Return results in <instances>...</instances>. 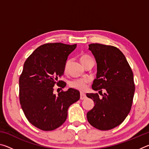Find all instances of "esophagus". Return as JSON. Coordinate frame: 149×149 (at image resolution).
I'll return each instance as SVG.
<instances>
[{"label": "esophagus", "instance_id": "obj_1", "mask_svg": "<svg viewBox=\"0 0 149 149\" xmlns=\"http://www.w3.org/2000/svg\"><path fill=\"white\" fill-rule=\"evenodd\" d=\"M86 98H87V97H86V95H85V93H80V99L81 100H84L86 99Z\"/></svg>", "mask_w": 149, "mask_h": 149}]
</instances>
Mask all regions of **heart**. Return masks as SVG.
Returning <instances> with one entry per match:
<instances>
[{"label":"heart","instance_id":"heart-1","mask_svg":"<svg viewBox=\"0 0 149 149\" xmlns=\"http://www.w3.org/2000/svg\"><path fill=\"white\" fill-rule=\"evenodd\" d=\"M92 59L88 55H82L80 58V60L81 63H84V62L87 61L88 60ZM69 61H67L65 65V69L67 68L68 65ZM89 80L88 78H79V79H75L74 80L70 81L69 83L70 86L74 89L79 90V91H84L86 89L87 85L89 83Z\"/></svg>","mask_w":149,"mask_h":149}]
</instances>
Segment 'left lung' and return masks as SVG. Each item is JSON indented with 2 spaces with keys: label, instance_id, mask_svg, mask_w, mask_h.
Wrapping results in <instances>:
<instances>
[{
  "label": "left lung",
  "instance_id": "left-lung-1",
  "mask_svg": "<svg viewBox=\"0 0 149 149\" xmlns=\"http://www.w3.org/2000/svg\"><path fill=\"white\" fill-rule=\"evenodd\" d=\"M97 62V77L92 89L106 93H87L95 106L87 113L89 123L100 130L117 127L127 116L135 93L133 74L126 58L118 48L99 43L89 45Z\"/></svg>",
  "mask_w": 149,
  "mask_h": 149
}]
</instances>
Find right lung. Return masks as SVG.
Segmentation results:
<instances>
[{
	"instance_id": "obj_1",
	"label": "right lung",
	"mask_w": 149,
	"mask_h": 149,
	"mask_svg": "<svg viewBox=\"0 0 149 149\" xmlns=\"http://www.w3.org/2000/svg\"><path fill=\"white\" fill-rule=\"evenodd\" d=\"M76 47L61 42L42 45L24 63L19 79L20 104L29 122L40 130L52 131L62 125L70 106L79 99V91L73 88L53 93L56 84L62 88L66 85L58 78Z\"/></svg>"
}]
</instances>
